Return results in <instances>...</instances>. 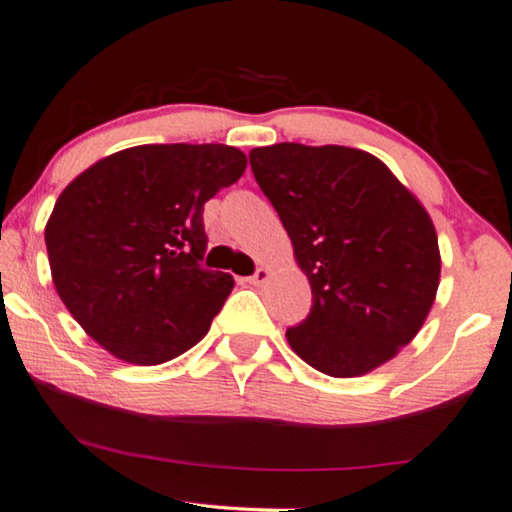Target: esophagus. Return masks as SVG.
Segmentation results:
<instances>
[{"label": "esophagus", "instance_id": "34e87169", "mask_svg": "<svg viewBox=\"0 0 512 512\" xmlns=\"http://www.w3.org/2000/svg\"><path fill=\"white\" fill-rule=\"evenodd\" d=\"M266 278H269V271H266V269H262V266H259V269L253 273V276H248L246 280H248L250 285H262Z\"/></svg>", "mask_w": 512, "mask_h": 512}]
</instances>
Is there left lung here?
I'll use <instances>...</instances> for the list:
<instances>
[{"instance_id":"left-lung-1","label":"left lung","mask_w":512,"mask_h":512,"mask_svg":"<svg viewBox=\"0 0 512 512\" xmlns=\"http://www.w3.org/2000/svg\"><path fill=\"white\" fill-rule=\"evenodd\" d=\"M248 157L313 292L287 343L334 378L390 362L436 299L441 253L429 213L364 150L276 143Z\"/></svg>"}]
</instances>
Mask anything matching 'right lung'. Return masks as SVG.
I'll return each mask as SVG.
<instances>
[{"mask_svg":"<svg viewBox=\"0 0 512 512\" xmlns=\"http://www.w3.org/2000/svg\"><path fill=\"white\" fill-rule=\"evenodd\" d=\"M246 164L222 143L136 146L64 187L46 225L50 273L69 313L111 355L153 366L206 336L234 278L201 266L204 204Z\"/></svg>","mask_w":512,"mask_h":512,"instance_id":"right-lung-1","label":"right lung"}]
</instances>
